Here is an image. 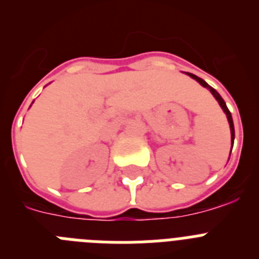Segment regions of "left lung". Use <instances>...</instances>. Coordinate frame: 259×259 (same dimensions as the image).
<instances>
[{
	"label": "left lung",
	"mask_w": 259,
	"mask_h": 259,
	"mask_svg": "<svg viewBox=\"0 0 259 259\" xmlns=\"http://www.w3.org/2000/svg\"><path fill=\"white\" fill-rule=\"evenodd\" d=\"M187 74H188L191 77H193L194 80H197V81L201 84V85L209 89L210 92L212 93V96H214V97H215V100H217V101H218V104L221 105V107H222V109H223V111H224V113H226V115H227L228 123H230V128H231V143H232V146H233V140H235V127H233L232 115H231L230 110H228V107H227V105H226V102H224V100L221 97V95H219V93L217 92V91H215L214 88H211V87H210L209 84H207L206 81H205V80H202V79H201V77L196 76V75H193V74H189V72H187ZM231 150H232V148H231ZM230 155H231V154H230Z\"/></svg>",
	"instance_id": "8db88e82"
}]
</instances>
